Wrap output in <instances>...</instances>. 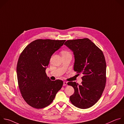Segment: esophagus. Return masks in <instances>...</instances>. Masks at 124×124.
I'll return each mask as SVG.
<instances>
[{
	"label": "esophagus",
	"mask_w": 124,
	"mask_h": 124,
	"mask_svg": "<svg viewBox=\"0 0 124 124\" xmlns=\"http://www.w3.org/2000/svg\"><path fill=\"white\" fill-rule=\"evenodd\" d=\"M67 82H66V81H64V82H63V86H66V85H67Z\"/></svg>",
	"instance_id": "34e87169"
}]
</instances>
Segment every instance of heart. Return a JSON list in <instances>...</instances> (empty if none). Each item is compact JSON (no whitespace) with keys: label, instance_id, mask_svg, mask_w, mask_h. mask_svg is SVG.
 Segmentation results:
<instances>
[{"label":"heart","instance_id":"b5f03b06","mask_svg":"<svg viewBox=\"0 0 124 124\" xmlns=\"http://www.w3.org/2000/svg\"><path fill=\"white\" fill-rule=\"evenodd\" d=\"M65 53H67V52H66V51H63V52H62V54H65Z\"/></svg>","mask_w":124,"mask_h":124}]
</instances>
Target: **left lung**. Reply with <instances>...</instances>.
Instances as JSON below:
<instances>
[{
	"label": "left lung",
	"mask_w": 124,
	"mask_h": 124,
	"mask_svg": "<svg viewBox=\"0 0 124 124\" xmlns=\"http://www.w3.org/2000/svg\"><path fill=\"white\" fill-rule=\"evenodd\" d=\"M64 45L74 53V70L83 75L81 85L68 83L75 90L70 101L78 108H88L99 101L105 86L107 65L103 52L88 38L68 40Z\"/></svg>",
	"instance_id": "1"
}]
</instances>
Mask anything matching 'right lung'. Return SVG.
<instances>
[{"instance_id":"add662e5","label":"right lung","mask_w":124,"mask_h":124,"mask_svg":"<svg viewBox=\"0 0 124 124\" xmlns=\"http://www.w3.org/2000/svg\"><path fill=\"white\" fill-rule=\"evenodd\" d=\"M65 41L35 40L21 54L16 67L17 81L22 97L31 107L36 108L47 107L61 89L63 81L51 80L46 70L52 55Z\"/></svg>"}]
</instances>
